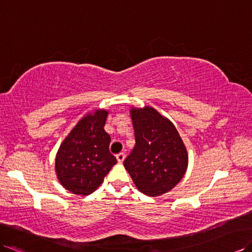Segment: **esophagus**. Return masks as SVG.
I'll use <instances>...</instances> for the list:
<instances>
[{
	"label": "esophagus",
	"instance_id": "1",
	"mask_svg": "<svg viewBox=\"0 0 252 252\" xmlns=\"http://www.w3.org/2000/svg\"><path fill=\"white\" fill-rule=\"evenodd\" d=\"M116 159H118V161L120 163L124 161V159H125V154H124V153H120V154L116 155Z\"/></svg>",
	"mask_w": 252,
	"mask_h": 252
}]
</instances>
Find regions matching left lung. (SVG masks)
<instances>
[{
	"instance_id": "obj_1",
	"label": "left lung",
	"mask_w": 252,
	"mask_h": 252,
	"mask_svg": "<svg viewBox=\"0 0 252 252\" xmlns=\"http://www.w3.org/2000/svg\"><path fill=\"white\" fill-rule=\"evenodd\" d=\"M136 145L124 160L134 185L157 197L174 188L188 165L186 146L175 126L154 108H131Z\"/></svg>"
}]
</instances>
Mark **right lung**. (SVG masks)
I'll list each match as a JSON object with an SVG mask.
<instances>
[{
  "instance_id": "1",
  "label": "right lung",
  "mask_w": 252,
  "mask_h": 252,
  "mask_svg": "<svg viewBox=\"0 0 252 252\" xmlns=\"http://www.w3.org/2000/svg\"><path fill=\"white\" fill-rule=\"evenodd\" d=\"M107 110H95L78 122L61 144L55 157V172L68 191L88 195L99 187L116 163L110 153L111 137L105 130Z\"/></svg>"
}]
</instances>
